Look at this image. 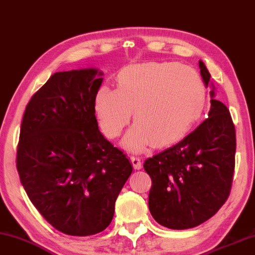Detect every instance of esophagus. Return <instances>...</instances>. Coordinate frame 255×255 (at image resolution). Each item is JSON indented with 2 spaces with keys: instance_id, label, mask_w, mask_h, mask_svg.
Wrapping results in <instances>:
<instances>
[{
  "instance_id": "1",
  "label": "esophagus",
  "mask_w": 255,
  "mask_h": 255,
  "mask_svg": "<svg viewBox=\"0 0 255 255\" xmlns=\"http://www.w3.org/2000/svg\"><path fill=\"white\" fill-rule=\"evenodd\" d=\"M130 160H131V163H132L133 168L136 169V170H139V169H141L142 164H141V161H140V159H139V157L132 156V157H130Z\"/></svg>"
}]
</instances>
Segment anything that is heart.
Segmentation results:
<instances>
[{"label":"heart","mask_w":255,"mask_h":255,"mask_svg":"<svg viewBox=\"0 0 255 255\" xmlns=\"http://www.w3.org/2000/svg\"><path fill=\"white\" fill-rule=\"evenodd\" d=\"M206 105L198 74L172 62L131 65L118 75L117 89L104 85L95 94V111L107 138L123 132L132 112L136 124L122 141L132 152L151 143L164 147L180 141L200 121Z\"/></svg>","instance_id":"b5f03b06"}]
</instances>
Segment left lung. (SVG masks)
Listing matches in <instances>:
<instances>
[{
	"label": "left lung",
	"mask_w": 255,
	"mask_h": 255,
	"mask_svg": "<svg viewBox=\"0 0 255 255\" xmlns=\"http://www.w3.org/2000/svg\"><path fill=\"white\" fill-rule=\"evenodd\" d=\"M200 74L211 86L208 118L181 141L143 163L152 186L149 210L172 230L199 226L218 212L230 194L236 156V129L224 104L217 101L211 75L202 61Z\"/></svg>",
	"instance_id": "1"
}]
</instances>
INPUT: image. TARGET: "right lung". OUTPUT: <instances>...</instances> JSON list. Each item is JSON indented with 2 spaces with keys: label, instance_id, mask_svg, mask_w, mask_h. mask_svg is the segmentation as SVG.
Here are the masks:
<instances>
[{
  "label": "right lung",
  "instance_id": "add662e5",
  "mask_svg": "<svg viewBox=\"0 0 255 255\" xmlns=\"http://www.w3.org/2000/svg\"><path fill=\"white\" fill-rule=\"evenodd\" d=\"M97 68L53 74L25 109L16 168L29 200L49 224L86 237L111 224L132 166L98 129Z\"/></svg>",
  "mask_w": 255,
  "mask_h": 255
}]
</instances>
